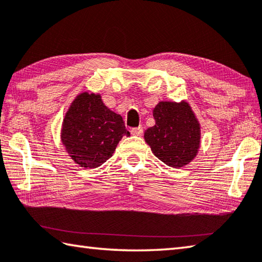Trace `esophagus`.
I'll use <instances>...</instances> for the list:
<instances>
[{"instance_id": "obj_1", "label": "esophagus", "mask_w": 262, "mask_h": 262, "mask_svg": "<svg viewBox=\"0 0 262 262\" xmlns=\"http://www.w3.org/2000/svg\"><path fill=\"white\" fill-rule=\"evenodd\" d=\"M130 133L133 135H136V136H140L143 134V127L140 126V127H136V128H132Z\"/></svg>"}]
</instances>
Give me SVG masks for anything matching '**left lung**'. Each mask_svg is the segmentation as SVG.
<instances>
[{
	"instance_id": "obj_1",
	"label": "left lung",
	"mask_w": 262,
	"mask_h": 262,
	"mask_svg": "<svg viewBox=\"0 0 262 262\" xmlns=\"http://www.w3.org/2000/svg\"><path fill=\"white\" fill-rule=\"evenodd\" d=\"M156 125L144 139L157 158L170 167H182L196 157L201 127L188 103L160 102L154 108Z\"/></svg>"
}]
</instances>
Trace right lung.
I'll return each mask as SVG.
<instances>
[{
  "mask_svg": "<svg viewBox=\"0 0 262 262\" xmlns=\"http://www.w3.org/2000/svg\"><path fill=\"white\" fill-rule=\"evenodd\" d=\"M129 136L120 115L107 108L99 95L83 93L71 104L61 128V142L71 158L83 168H95L110 158L122 136Z\"/></svg>",
  "mask_w": 262,
  "mask_h": 262,
  "instance_id": "right-lung-1",
  "label": "right lung"
}]
</instances>
